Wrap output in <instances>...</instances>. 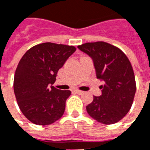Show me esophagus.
Wrapping results in <instances>:
<instances>
[{
  "instance_id": "obj_1",
  "label": "esophagus",
  "mask_w": 150,
  "mask_h": 150,
  "mask_svg": "<svg viewBox=\"0 0 150 150\" xmlns=\"http://www.w3.org/2000/svg\"><path fill=\"white\" fill-rule=\"evenodd\" d=\"M74 91H75L76 94H78V95H82V94H83V91H80V90H77V89H76V90H75Z\"/></svg>"
}]
</instances>
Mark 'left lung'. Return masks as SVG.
Instances as JSON below:
<instances>
[{"label":"left lung","instance_id":"1","mask_svg":"<svg viewBox=\"0 0 150 150\" xmlns=\"http://www.w3.org/2000/svg\"><path fill=\"white\" fill-rule=\"evenodd\" d=\"M78 49L92 59L97 78L105 81L102 95L94 96L86 106L93 119L112 125L122 119L132 107L136 84L132 64L125 53L108 43H85Z\"/></svg>","mask_w":150,"mask_h":150}]
</instances>
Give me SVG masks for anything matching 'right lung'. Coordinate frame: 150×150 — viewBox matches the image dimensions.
<instances>
[{
  "mask_svg": "<svg viewBox=\"0 0 150 150\" xmlns=\"http://www.w3.org/2000/svg\"><path fill=\"white\" fill-rule=\"evenodd\" d=\"M76 48L43 43L31 47L19 61L14 77V92L19 109L30 121L48 125L61 118L71 91L54 88L57 73Z\"/></svg>",
  "mask_w": 150,
  "mask_h": 150,
  "instance_id": "add662e5",
  "label": "right lung"
}]
</instances>
